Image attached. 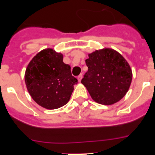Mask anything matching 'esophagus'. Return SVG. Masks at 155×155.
Returning a JSON list of instances; mask_svg holds the SVG:
<instances>
[{"label": "esophagus", "mask_w": 155, "mask_h": 155, "mask_svg": "<svg viewBox=\"0 0 155 155\" xmlns=\"http://www.w3.org/2000/svg\"><path fill=\"white\" fill-rule=\"evenodd\" d=\"M77 79H78V81H79V82H81V80H82V73H81L79 76H78Z\"/></svg>", "instance_id": "34e87169"}]
</instances>
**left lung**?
Returning a JSON list of instances; mask_svg holds the SVG:
<instances>
[{
	"instance_id": "obj_1",
	"label": "left lung",
	"mask_w": 155,
	"mask_h": 155,
	"mask_svg": "<svg viewBox=\"0 0 155 155\" xmlns=\"http://www.w3.org/2000/svg\"><path fill=\"white\" fill-rule=\"evenodd\" d=\"M88 70L82 82L92 99L104 105L119 101L129 89L132 71L125 59L115 50L95 51L85 60Z\"/></svg>"
}]
</instances>
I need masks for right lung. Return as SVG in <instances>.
Wrapping results in <instances>:
<instances>
[{
    "mask_svg": "<svg viewBox=\"0 0 155 155\" xmlns=\"http://www.w3.org/2000/svg\"><path fill=\"white\" fill-rule=\"evenodd\" d=\"M70 66L63 62V55L51 48L39 52L26 69L25 84L37 104L48 109L68 104L73 85L78 83Z\"/></svg>",
    "mask_w": 155,
    "mask_h": 155,
    "instance_id": "1",
    "label": "right lung"
}]
</instances>
